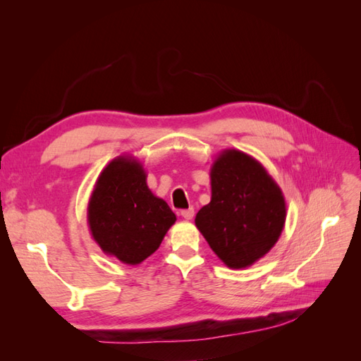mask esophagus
I'll return each instance as SVG.
<instances>
[{
    "label": "esophagus",
    "instance_id": "1",
    "mask_svg": "<svg viewBox=\"0 0 361 361\" xmlns=\"http://www.w3.org/2000/svg\"><path fill=\"white\" fill-rule=\"evenodd\" d=\"M180 215H182V218H185V220H191V218L194 216V209L192 207H190V209H183V211H180Z\"/></svg>",
    "mask_w": 361,
    "mask_h": 361
}]
</instances>
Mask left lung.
<instances>
[{"instance_id":"8db88e82","label":"left lung","mask_w":361,"mask_h":361,"mask_svg":"<svg viewBox=\"0 0 361 361\" xmlns=\"http://www.w3.org/2000/svg\"><path fill=\"white\" fill-rule=\"evenodd\" d=\"M211 194L195 226L226 267H251L279 241L286 221L285 195L257 159L236 149L215 158Z\"/></svg>"}]
</instances>
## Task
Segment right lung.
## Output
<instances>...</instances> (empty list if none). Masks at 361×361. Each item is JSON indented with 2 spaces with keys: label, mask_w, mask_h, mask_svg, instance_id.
<instances>
[{
  "label": "right lung",
  "mask_w": 361,
  "mask_h": 361,
  "mask_svg": "<svg viewBox=\"0 0 361 361\" xmlns=\"http://www.w3.org/2000/svg\"><path fill=\"white\" fill-rule=\"evenodd\" d=\"M143 164L117 157L101 171L92 191L87 223L106 256L138 265L154 255L176 221L170 206L147 187Z\"/></svg>",
  "instance_id": "1"
}]
</instances>
